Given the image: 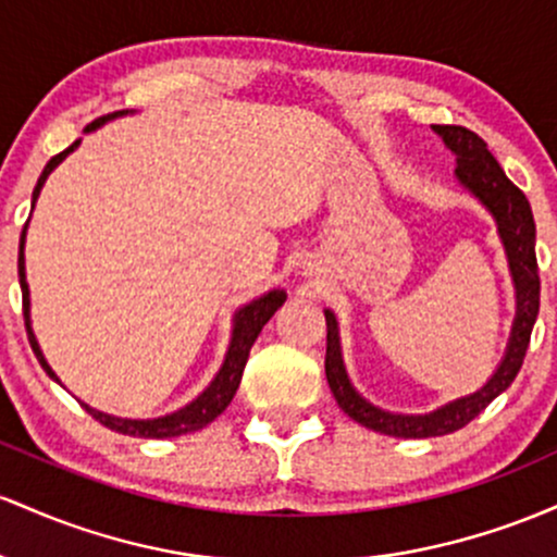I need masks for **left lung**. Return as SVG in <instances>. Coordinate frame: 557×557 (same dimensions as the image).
Returning <instances> with one entry per match:
<instances>
[{"instance_id":"8db88e82","label":"left lung","mask_w":557,"mask_h":557,"mask_svg":"<svg viewBox=\"0 0 557 557\" xmlns=\"http://www.w3.org/2000/svg\"><path fill=\"white\" fill-rule=\"evenodd\" d=\"M434 134L445 141V147L455 154V178L476 202L492 215L497 226V236L503 242L508 271L516 289V315L510 326L508 345L503 360L481 384L476 392L455 397L429 413H392L366 399L349 381L345 355H342L339 321L334 310H323L326 315V379L331 395L336 397L339 408L358 421L360 426L379 431L399 440H429V436H445L471 423L492 399L503 395L521 371L523 355H527L531 329H534L536 312H540V271H536L534 239L536 226L531 215L529 199L521 189L505 176L499 162L492 158L484 139L463 126H431Z\"/></svg>"}]
</instances>
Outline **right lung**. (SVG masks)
Instances as JSON below:
<instances>
[{
	"instance_id": "obj_1",
	"label": "right lung",
	"mask_w": 557,
	"mask_h": 557,
	"mask_svg": "<svg viewBox=\"0 0 557 557\" xmlns=\"http://www.w3.org/2000/svg\"><path fill=\"white\" fill-rule=\"evenodd\" d=\"M123 115H131V110H121V112H112V115L99 117V121H94L91 126L84 128V134H91V131L102 128L108 121H115V117H123ZM78 144H81V139L73 141L71 147L65 149V152L54 154V158L47 162V168H44V173L39 176V184H36V189H34V202H30V210L36 208V199H39L44 184H47V178L52 176L54 168H58L60 162L67 158V154L76 152ZM26 231H28V223H26V228H23V234H21L17 276H21V289H23V318H26L28 342H30V347H34V352H36V358H39L41 368L47 371V376L58 381V384H62V381L58 379V373L52 371V366H49L47 358H44L39 339H36L34 326H30V289H28V281H26ZM284 302H286V292L284 289H268L265 295L255 297L252 302L242 305V308L234 312V318H231L228 349H226V355H223L221 368H218V373L212 376L210 384L205 386V389L199 392V395L191 399V403H186L184 408L173 410V413L158 416V418H121V416H112V413H104V410L91 408V405H86V403H81V405H84V408L89 410V413L97 418L102 426L117 431V434L141 436V440H171V436L191 434V431L205 429L208 423L215 421V418L221 416L223 410H226L231 405V399H234L236 389H239V381H242V373H245L249 349H252L255 339L260 336L262 326L271 321L273 312H276Z\"/></svg>"
}]
</instances>
